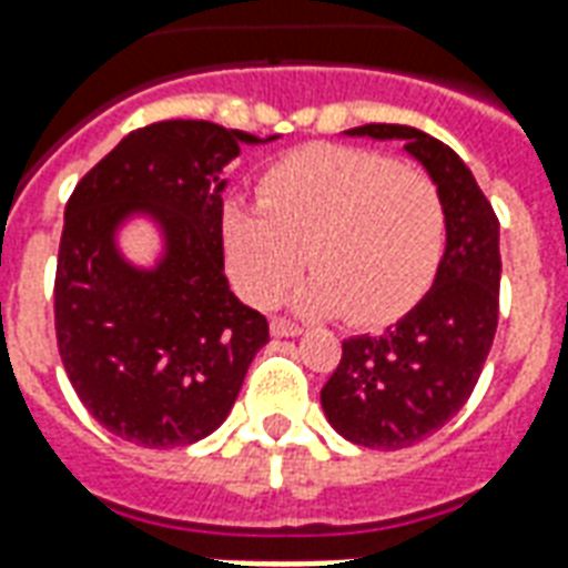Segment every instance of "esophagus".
Here are the masks:
<instances>
[{
    "instance_id": "34e87169",
    "label": "esophagus",
    "mask_w": 568,
    "mask_h": 568,
    "mask_svg": "<svg viewBox=\"0 0 568 568\" xmlns=\"http://www.w3.org/2000/svg\"><path fill=\"white\" fill-rule=\"evenodd\" d=\"M304 328L301 325H295V322L288 320H273L271 322V334L273 337H295V334H301Z\"/></svg>"
}]
</instances>
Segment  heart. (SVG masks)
<instances>
[{"label":"heart","instance_id":"b5f03b06","mask_svg":"<svg viewBox=\"0 0 568 568\" xmlns=\"http://www.w3.org/2000/svg\"><path fill=\"white\" fill-rule=\"evenodd\" d=\"M261 203L224 206V246L236 288L271 307L310 264L297 301L346 310L356 322L405 313L438 271L447 212L438 185L377 151L307 145L261 175Z\"/></svg>","mask_w":568,"mask_h":568}]
</instances>
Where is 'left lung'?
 I'll return each mask as SVG.
<instances>
[{"mask_svg":"<svg viewBox=\"0 0 568 568\" xmlns=\"http://www.w3.org/2000/svg\"><path fill=\"white\" fill-rule=\"evenodd\" d=\"M353 136L405 140L438 185L447 248L417 307L377 337L344 341L322 386L325 417L346 440L398 450L435 435L475 389L499 322V219L459 154L405 124H365Z\"/></svg>","mask_w":568,"mask_h":568,"instance_id":"obj_1","label":"left lung"}]
</instances>
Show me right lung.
<instances>
[{
    "instance_id": "right-lung-1",
    "label": "right lung",
    "mask_w": 568,
    "mask_h": 568,
    "mask_svg": "<svg viewBox=\"0 0 568 568\" xmlns=\"http://www.w3.org/2000/svg\"><path fill=\"white\" fill-rule=\"evenodd\" d=\"M261 142L212 121H158L128 133L67 203L54 280L57 349L100 426L140 447L206 438L231 414L271 341L267 320L224 276V163ZM151 211L168 255L140 272L116 255L114 227Z\"/></svg>"
}]
</instances>
